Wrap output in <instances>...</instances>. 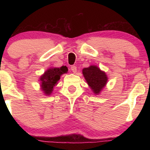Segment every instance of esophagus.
I'll list each match as a JSON object with an SVG mask.
<instances>
[{
  "label": "esophagus",
  "mask_w": 150,
  "mask_h": 150,
  "mask_svg": "<svg viewBox=\"0 0 150 150\" xmlns=\"http://www.w3.org/2000/svg\"><path fill=\"white\" fill-rule=\"evenodd\" d=\"M71 70L73 71L74 73H76L77 71V67L76 66H75V65H72V66L71 67Z\"/></svg>",
  "instance_id": "obj_1"
}]
</instances>
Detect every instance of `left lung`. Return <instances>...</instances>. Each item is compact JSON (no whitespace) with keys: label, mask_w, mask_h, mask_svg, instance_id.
<instances>
[{"label":"left lung","mask_w":150,"mask_h":150,"mask_svg":"<svg viewBox=\"0 0 150 150\" xmlns=\"http://www.w3.org/2000/svg\"><path fill=\"white\" fill-rule=\"evenodd\" d=\"M83 74L88 85L96 94L99 93L106 85L108 79L106 74L95 65L84 68Z\"/></svg>","instance_id":"1"}]
</instances>
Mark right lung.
Masks as SVG:
<instances>
[{
	"label": "right lung",
	"mask_w": 150,
	"mask_h": 150,
	"mask_svg": "<svg viewBox=\"0 0 150 150\" xmlns=\"http://www.w3.org/2000/svg\"><path fill=\"white\" fill-rule=\"evenodd\" d=\"M67 68L66 66H62L60 68H52L47 70L44 74L40 78L41 87L42 91L46 95H50L52 93L53 87L57 85V82L60 79L61 75L66 73Z\"/></svg>",
	"instance_id": "obj_1"
}]
</instances>
